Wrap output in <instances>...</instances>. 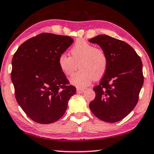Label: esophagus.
Returning <instances> with one entry per match:
<instances>
[{
    "instance_id": "1",
    "label": "esophagus",
    "mask_w": 154,
    "mask_h": 154,
    "mask_svg": "<svg viewBox=\"0 0 154 154\" xmlns=\"http://www.w3.org/2000/svg\"><path fill=\"white\" fill-rule=\"evenodd\" d=\"M84 89H81V88H77V93H83L84 92Z\"/></svg>"
}]
</instances>
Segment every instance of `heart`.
I'll return each mask as SVG.
<instances>
[{"label":"heart","mask_w":154,"mask_h":154,"mask_svg":"<svg viewBox=\"0 0 154 154\" xmlns=\"http://www.w3.org/2000/svg\"><path fill=\"white\" fill-rule=\"evenodd\" d=\"M71 57L61 54L58 65L66 75H71L77 69L79 72L70 78V83L79 88H85L93 80L100 79L106 72L107 58L103 50L95 48L85 40H78L70 50Z\"/></svg>","instance_id":"1"}]
</instances>
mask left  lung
<instances>
[{
    "label": "left lung",
    "mask_w": 154,
    "mask_h": 154,
    "mask_svg": "<svg viewBox=\"0 0 154 154\" xmlns=\"http://www.w3.org/2000/svg\"><path fill=\"white\" fill-rule=\"evenodd\" d=\"M89 42L97 44L107 56V69L93 90L95 97L89 104L101 120L120 121L134 108L143 83L142 62L134 49L125 42L99 35Z\"/></svg>",
    "instance_id": "obj_1"
}]
</instances>
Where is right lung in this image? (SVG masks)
I'll list each match as a JSON object with an SVG mask.
<instances>
[{"instance_id": "add662e5", "label": "right lung", "mask_w": 154, "mask_h": 154, "mask_svg": "<svg viewBox=\"0 0 154 154\" xmlns=\"http://www.w3.org/2000/svg\"><path fill=\"white\" fill-rule=\"evenodd\" d=\"M68 36L42 33L20 46L12 59L11 80L15 98L31 119L57 121L76 92L58 65V58L72 45Z\"/></svg>"}]
</instances>
